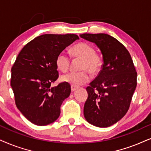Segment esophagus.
<instances>
[{"label": "esophagus", "mask_w": 151, "mask_h": 151, "mask_svg": "<svg viewBox=\"0 0 151 151\" xmlns=\"http://www.w3.org/2000/svg\"><path fill=\"white\" fill-rule=\"evenodd\" d=\"M77 89V88L74 87V86H71V90H72V92H74Z\"/></svg>", "instance_id": "1"}]
</instances>
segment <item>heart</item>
I'll use <instances>...</instances> for the list:
<instances>
[{"label":"heart","instance_id":"obj_1","mask_svg":"<svg viewBox=\"0 0 151 151\" xmlns=\"http://www.w3.org/2000/svg\"><path fill=\"white\" fill-rule=\"evenodd\" d=\"M74 57L83 59L82 62L81 72H70L63 74L61 80L73 86H79L87 83L90 79V73L95 74L101 68L102 61L101 57L95 54L94 47L87 43H80L74 45L72 49ZM71 59L65 52L59 53L56 58V64L57 68L62 72H65L70 67Z\"/></svg>","mask_w":151,"mask_h":151}]
</instances>
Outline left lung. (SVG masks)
I'll return each instance as SVG.
<instances>
[{"label": "left lung", "instance_id": "obj_1", "mask_svg": "<svg viewBox=\"0 0 151 151\" xmlns=\"http://www.w3.org/2000/svg\"><path fill=\"white\" fill-rule=\"evenodd\" d=\"M80 37L95 43L104 60L98 76L86 88L88 96L84 117L96 127H109L129 109L137 74L130 53L114 37L106 34H83Z\"/></svg>", "mask_w": 151, "mask_h": 151}]
</instances>
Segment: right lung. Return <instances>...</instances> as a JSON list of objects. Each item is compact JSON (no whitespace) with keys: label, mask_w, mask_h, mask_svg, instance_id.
<instances>
[{"label":"right lung","mask_w":151,"mask_h":151,"mask_svg":"<svg viewBox=\"0 0 151 151\" xmlns=\"http://www.w3.org/2000/svg\"><path fill=\"white\" fill-rule=\"evenodd\" d=\"M77 39V35L71 34H46L32 40L19 52L10 83L17 107L32 124L46 126L59 118L71 87L65 82L51 87L59 77L56 58Z\"/></svg>","instance_id":"1"}]
</instances>
